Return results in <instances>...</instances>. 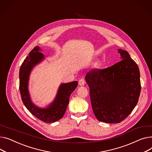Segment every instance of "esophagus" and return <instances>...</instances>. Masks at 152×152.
Returning <instances> with one entry per match:
<instances>
[{
    "instance_id": "obj_1",
    "label": "esophagus",
    "mask_w": 152,
    "mask_h": 152,
    "mask_svg": "<svg viewBox=\"0 0 152 152\" xmlns=\"http://www.w3.org/2000/svg\"><path fill=\"white\" fill-rule=\"evenodd\" d=\"M85 80L83 79H80L78 81V85L79 86H84L85 85Z\"/></svg>"
}]
</instances>
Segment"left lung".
I'll return each instance as SVG.
<instances>
[{"instance_id": "1", "label": "left lung", "mask_w": 152, "mask_h": 152, "mask_svg": "<svg viewBox=\"0 0 152 152\" xmlns=\"http://www.w3.org/2000/svg\"><path fill=\"white\" fill-rule=\"evenodd\" d=\"M118 51L121 61L104 69H91L85 76L93 113L107 123L125 119L137 105L141 90L138 66L126 51Z\"/></svg>"}]
</instances>
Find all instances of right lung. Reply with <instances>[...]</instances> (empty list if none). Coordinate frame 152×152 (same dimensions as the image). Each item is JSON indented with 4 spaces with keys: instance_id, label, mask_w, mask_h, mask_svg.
Here are the masks:
<instances>
[{
    "instance_id": "right-lung-1",
    "label": "right lung",
    "mask_w": 152,
    "mask_h": 152,
    "mask_svg": "<svg viewBox=\"0 0 152 152\" xmlns=\"http://www.w3.org/2000/svg\"><path fill=\"white\" fill-rule=\"evenodd\" d=\"M39 46H36L29 53L20 69V91L22 101L26 107L33 115L46 123H54L63 117L69 103L70 94L75 90L78 82L61 83L53 101L47 107L41 108L34 104L29 91V80L32 70L41 62L45 56Z\"/></svg>"
}]
</instances>
